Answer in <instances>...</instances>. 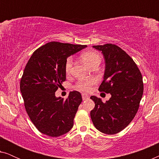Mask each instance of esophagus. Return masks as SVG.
<instances>
[{
	"instance_id": "34e87169",
	"label": "esophagus",
	"mask_w": 159,
	"mask_h": 159,
	"mask_svg": "<svg viewBox=\"0 0 159 159\" xmlns=\"http://www.w3.org/2000/svg\"><path fill=\"white\" fill-rule=\"evenodd\" d=\"M82 99L84 100H87L89 98V95L88 94H86V93H82Z\"/></svg>"
}]
</instances>
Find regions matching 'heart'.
I'll use <instances>...</instances> for the list:
<instances>
[{"instance_id": "b5f03b06", "label": "heart", "mask_w": 159, "mask_h": 159, "mask_svg": "<svg viewBox=\"0 0 159 159\" xmlns=\"http://www.w3.org/2000/svg\"><path fill=\"white\" fill-rule=\"evenodd\" d=\"M82 59L83 62L87 66L91 67L93 65L95 64H100L101 62V56L99 55L98 53L95 51H87L82 55ZM72 66V58H67L66 64H65V71L66 73L69 72L70 69ZM95 83V80L93 79H86L82 80L78 82L77 84V88L79 90L81 91H89L90 90L91 86Z\"/></svg>"}]
</instances>
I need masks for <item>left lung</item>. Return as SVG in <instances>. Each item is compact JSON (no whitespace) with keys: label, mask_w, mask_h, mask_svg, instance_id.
Returning <instances> with one entry per match:
<instances>
[{"label":"left lung","mask_w":159,"mask_h":159,"mask_svg":"<svg viewBox=\"0 0 159 159\" xmlns=\"http://www.w3.org/2000/svg\"><path fill=\"white\" fill-rule=\"evenodd\" d=\"M101 51L105 60L103 80L98 90L111 97L103 103L90 97L95 108L90 117L95 128L107 134L123 130L138 112L143 93V77L138 66L125 51L113 44L93 46Z\"/></svg>","instance_id":"left-lung-1"}]
</instances>
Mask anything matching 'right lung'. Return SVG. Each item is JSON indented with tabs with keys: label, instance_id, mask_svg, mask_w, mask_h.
Here are the masks:
<instances>
[{
	"label": "right lung",
	"instance_id": "right-lung-1",
	"mask_svg": "<svg viewBox=\"0 0 159 159\" xmlns=\"http://www.w3.org/2000/svg\"><path fill=\"white\" fill-rule=\"evenodd\" d=\"M86 47L50 42L37 49L28 61L20 90L28 116L41 133L59 137L72 128L82 95L73 91L64 100L56 97L55 92L66 80L67 58Z\"/></svg>",
	"mask_w": 159,
	"mask_h": 159
}]
</instances>
